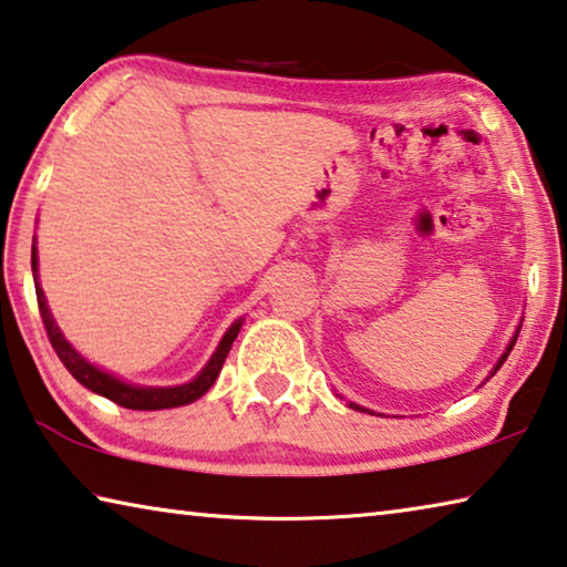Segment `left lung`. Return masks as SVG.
Wrapping results in <instances>:
<instances>
[{
	"instance_id": "1",
	"label": "left lung",
	"mask_w": 567,
	"mask_h": 567,
	"mask_svg": "<svg viewBox=\"0 0 567 567\" xmlns=\"http://www.w3.org/2000/svg\"><path fill=\"white\" fill-rule=\"evenodd\" d=\"M519 328H523V326H517V330H515V336H512V340H509V343H507V348H505V353H502V355H499V361H497V363H494V368H492V373H489V375H494V373H497V371H499V365L507 361L509 350H512V348H515V340H517V336H519ZM489 375H487V379H489ZM348 406H350V409H355V411H363V413H373L371 409H363V406H358V403H353V401H350V403H348Z\"/></svg>"
}]
</instances>
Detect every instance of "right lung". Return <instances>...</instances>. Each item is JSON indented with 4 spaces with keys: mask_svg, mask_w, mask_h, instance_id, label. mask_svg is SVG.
I'll return each mask as SVG.
<instances>
[{
    "mask_svg": "<svg viewBox=\"0 0 567 567\" xmlns=\"http://www.w3.org/2000/svg\"><path fill=\"white\" fill-rule=\"evenodd\" d=\"M32 277H34V292H38V305H40V316L44 322V330H48V338L52 348H55L58 358L62 361V365L73 373V379L85 385L87 391L97 393V396L111 399L113 403H118L123 409H133V411H161V409H176V406H186L196 399H202L206 391L212 389L214 381L221 371L224 361H227L229 348L235 343V338L239 336L241 322L245 318H239L231 322L224 332L217 350H214L209 361L202 368L199 373L194 375L188 383L182 385H136L128 381H121L118 375L103 371L95 363H90L87 358H83L78 350L70 346V340L62 336V330L58 328L55 318L48 308V298H44L42 285H40V275H38V245H32Z\"/></svg>",
    "mask_w": 567,
    "mask_h": 567,
    "instance_id": "right-lung-1",
    "label": "right lung"
}]
</instances>
